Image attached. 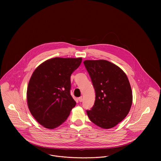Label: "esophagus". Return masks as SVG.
I'll list each match as a JSON object with an SVG mask.
<instances>
[{
  "instance_id": "obj_1",
  "label": "esophagus",
  "mask_w": 161,
  "mask_h": 161,
  "mask_svg": "<svg viewBox=\"0 0 161 161\" xmlns=\"http://www.w3.org/2000/svg\"><path fill=\"white\" fill-rule=\"evenodd\" d=\"M78 100H79V101L80 102H82V100H83V98H82V97H79Z\"/></svg>"
}]
</instances>
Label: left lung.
<instances>
[{"label":"left lung","instance_id":"1","mask_svg":"<svg viewBox=\"0 0 161 161\" xmlns=\"http://www.w3.org/2000/svg\"><path fill=\"white\" fill-rule=\"evenodd\" d=\"M95 91V103L87 114L97 126L110 129L128 114L133 102L129 80L124 71L107 60H86Z\"/></svg>","mask_w":161,"mask_h":161}]
</instances>
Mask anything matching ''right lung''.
I'll return each mask as SVG.
<instances>
[{
  "label": "right lung",
  "mask_w": 161,
  "mask_h": 161,
  "mask_svg": "<svg viewBox=\"0 0 161 161\" xmlns=\"http://www.w3.org/2000/svg\"><path fill=\"white\" fill-rule=\"evenodd\" d=\"M82 58H54L39 65L29 80L26 100L31 114L43 127L62 125L76 102L70 94V75Z\"/></svg>",
  "instance_id": "obj_1"
}]
</instances>
